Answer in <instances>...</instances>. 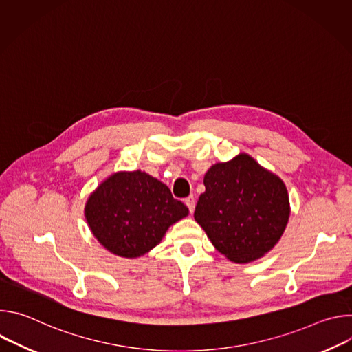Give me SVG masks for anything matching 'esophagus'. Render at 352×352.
Listing matches in <instances>:
<instances>
[{"label": "esophagus", "instance_id": "esophagus-1", "mask_svg": "<svg viewBox=\"0 0 352 352\" xmlns=\"http://www.w3.org/2000/svg\"><path fill=\"white\" fill-rule=\"evenodd\" d=\"M185 204H186L189 212L193 213V210H195V197H193V195H190V196H188V197L185 199Z\"/></svg>", "mask_w": 352, "mask_h": 352}]
</instances>
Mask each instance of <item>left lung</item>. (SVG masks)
<instances>
[{"instance_id": "1", "label": "left lung", "mask_w": 352, "mask_h": 352, "mask_svg": "<svg viewBox=\"0 0 352 352\" xmlns=\"http://www.w3.org/2000/svg\"><path fill=\"white\" fill-rule=\"evenodd\" d=\"M205 193L193 217L214 248L236 263L267 254L281 238L289 217L284 182L248 155L217 163L206 173Z\"/></svg>"}]
</instances>
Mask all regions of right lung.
I'll return each mask as SVG.
<instances>
[{
	"label": "right lung",
	"instance_id": "obj_1",
	"mask_svg": "<svg viewBox=\"0 0 352 352\" xmlns=\"http://www.w3.org/2000/svg\"><path fill=\"white\" fill-rule=\"evenodd\" d=\"M188 213L167 185L142 171L111 175L89 197L85 209L93 235L122 258L148 252Z\"/></svg>",
	"mask_w": 352,
	"mask_h": 352
}]
</instances>
